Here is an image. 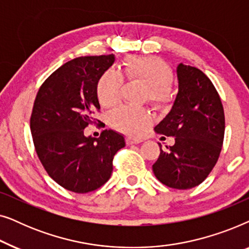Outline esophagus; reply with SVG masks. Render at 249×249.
<instances>
[{
    "label": "esophagus",
    "mask_w": 249,
    "mask_h": 249,
    "mask_svg": "<svg viewBox=\"0 0 249 249\" xmlns=\"http://www.w3.org/2000/svg\"><path fill=\"white\" fill-rule=\"evenodd\" d=\"M142 139L141 138H135V137H127V144L132 145V144H139L142 142Z\"/></svg>",
    "instance_id": "obj_1"
}]
</instances>
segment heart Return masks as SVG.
<instances>
[{
	"label": "heart",
	"mask_w": 249,
	"mask_h": 249,
	"mask_svg": "<svg viewBox=\"0 0 249 249\" xmlns=\"http://www.w3.org/2000/svg\"><path fill=\"white\" fill-rule=\"evenodd\" d=\"M122 76L130 81H138L146 86L145 100L156 108H164L172 103L176 91L171 84L172 69L158 56H136L124 63ZM122 76L114 70H107L96 85L100 104L112 107L120 101L124 86ZM152 118L145 108L119 107L108 117L111 127L129 135H138L151 124Z\"/></svg>",
	"instance_id": "obj_1"
}]
</instances>
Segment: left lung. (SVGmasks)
Here are the masks:
<instances>
[{
  "instance_id": "1",
  "label": "left lung",
  "mask_w": 249,
  "mask_h": 249,
  "mask_svg": "<svg viewBox=\"0 0 249 249\" xmlns=\"http://www.w3.org/2000/svg\"><path fill=\"white\" fill-rule=\"evenodd\" d=\"M178 94L171 111L154 128L175 137L165 146L153 172L163 185L189 189L202 183L219 159L224 137V111L212 81L195 67H177ZM161 146V144H159Z\"/></svg>"
}]
</instances>
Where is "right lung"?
I'll return each mask as SVG.
<instances>
[{"label": "right lung", "mask_w": 249, "mask_h": 249, "mask_svg": "<svg viewBox=\"0 0 249 249\" xmlns=\"http://www.w3.org/2000/svg\"><path fill=\"white\" fill-rule=\"evenodd\" d=\"M114 60L108 54L64 63L44 81L34 102L30 131L37 155L51 178L70 192L103 186L113 171L115 153L125 146L124 136L111 129L98 138L84 134L96 124V85Z\"/></svg>", "instance_id": "right-lung-1"}]
</instances>
